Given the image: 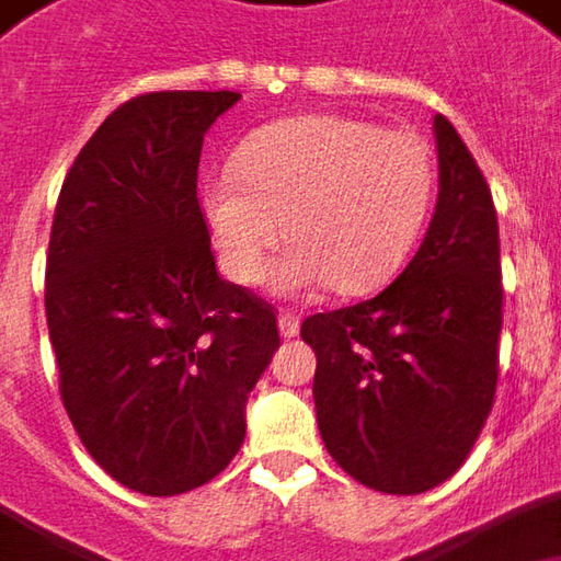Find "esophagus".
I'll list each match as a JSON object with an SVG mask.
<instances>
[{"mask_svg": "<svg viewBox=\"0 0 561 561\" xmlns=\"http://www.w3.org/2000/svg\"><path fill=\"white\" fill-rule=\"evenodd\" d=\"M299 327H302V320L296 318V314H277V330H280V339H296L299 335Z\"/></svg>", "mask_w": 561, "mask_h": 561, "instance_id": "34e87169", "label": "esophagus"}]
</instances>
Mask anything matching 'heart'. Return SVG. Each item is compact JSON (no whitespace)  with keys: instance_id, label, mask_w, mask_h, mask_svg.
<instances>
[{"instance_id":"heart-1","label":"heart","mask_w":561,"mask_h":561,"mask_svg":"<svg viewBox=\"0 0 561 561\" xmlns=\"http://www.w3.org/2000/svg\"><path fill=\"white\" fill-rule=\"evenodd\" d=\"M231 170L204 192L219 262L231 280L256 284L284 231L289 250L268 274L280 296L385 287L419 241L436 180L427 140L351 115L262 127Z\"/></svg>"}]
</instances>
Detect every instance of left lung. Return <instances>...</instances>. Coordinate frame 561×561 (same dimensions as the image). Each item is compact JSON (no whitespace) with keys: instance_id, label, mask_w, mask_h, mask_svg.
<instances>
[{"instance_id":"8db88e82","label":"left lung","mask_w":561,"mask_h":561,"mask_svg":"<svg viewBox=\"0 0 561 561\" xmlns=\"http://www.w3.org/2000/svg\"><path fill=\"white\" fill-rule=\"evenodd\" d=\"M439 195L419 253L376 299L314 314V409L323 446L354 480L421 494L465 465L492 412L501 335V241L492 192L449 118L436 115Z\"/></svg>"}]
</instances>
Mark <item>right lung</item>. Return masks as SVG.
Listing matches in <instances>:
<instances>
[{"label": "right lung", "mask_w": 561, "mask_h": 561, "mask_svg": "<svg viewBox=\"0 0 561 561\" xmlns=\"http://www.w3.org/2000/svg\"><path fill=\"white\" fill-rule=\"evenodd\" d=\"M238 100H127L84 142L54 210L45 314L60 397L96 465L152 497L229 467L280 345L272 305L216 272L198 204L204 134Z\"/></svg>", "instance_id": "right-lung-1"}]
</instances>
